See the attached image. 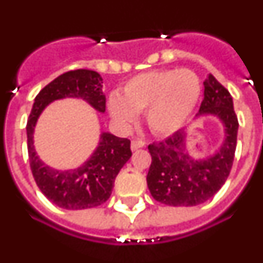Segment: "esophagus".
<instances>
[{"label": "esophagus", "mask_w": 263, "mask_h": 263, "mask_svg": "<svg viewBox=\"0 0 263 263\" xmlns=\"http://www.w3.org/2000/svg\"><path fill=\"white\" fill-rule=\"evenodd\" d=\"M145 146V142L143 141H141V139H133L132 141V150L133 152H136V150H138V148L143 147Z\"/></svg>", "instance_id": "obj_1"}]
</instances>
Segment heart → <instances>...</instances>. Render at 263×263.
<instances>
[{
    "instance_id": "1",
    "label": "heart",
    "mask_w": 263,
    "mask_h": 263,
    "mask_svg": "<svg viewBox=\"0 0 263 263\" xmlns=\"http://www.w3.org/2000/svg\"><path fill=\"white\" fill-rule=\"evenodd\" d=\"M200 92V81L190 69L143 72L125 83L120 96L109 99V111L122 125L134 122L136 113L146 111L148 129L163 136L184 125Z\"/></svg>"
}]
</instances>
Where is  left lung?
Listing matches in <instances>:
<instances>
[{
    "label": "left lung",
    "instance_id": "8db88e82",
    "mask_svg": "<svg viewBox=\"0 0 263 263\" xmlns=\"http://www.w3.org/2000/svg\"><path fill=\"white\" fill-rule=\"evenodd\" d=\"M215 116L224 127L221 147L211 157L194 159L185 147V130H178L164 141L148 145L152 164L147 187L155 200L171 206L204 203L222 187L233 164L238 120L233 100L213 75L204 81V99L196 117Z\"/></svg>",
    "mask_w": 263,
    "mask_h": 263
}]
</instances>
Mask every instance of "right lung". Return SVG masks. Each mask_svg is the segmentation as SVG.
Returning <instances> with one entry per match:
<instances>
[{"label":"right lung","instance_id":"add662e5","mask_svg":"<svg viewBox=\"0 0 263 263\" xmlns=\"http://www.w3.org/2000/svg\"><path fill=\"white\" fill-rule=\"evenodd\" d=\"M83 99L97 111H105L103 78L96 71L75 69L53 79L36 95L27 120V152L31 173L42 194L64 210H88L109 199L120 170L132 157L130 141L101 133L93 154L75 170L60 171L39 159L34 147V127L46 106L55 100Z\"/></svg>","mask_w":263,"mask_h":263}]
</instances>
